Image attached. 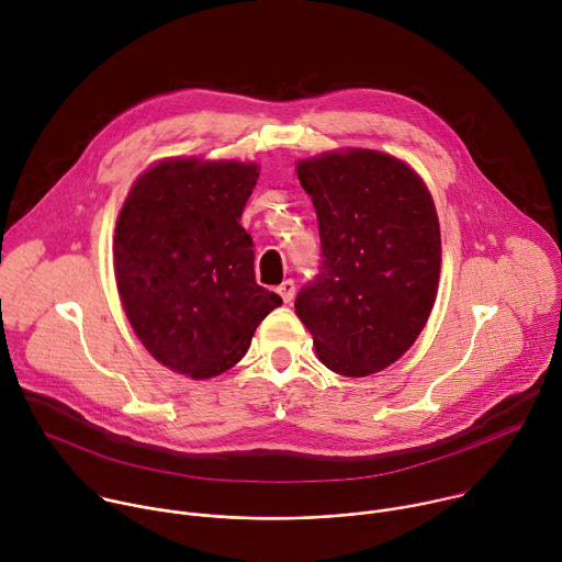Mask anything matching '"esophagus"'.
Listing matches in <instances>:
<instances>
[{
  "mask_svg": "<svg viewBox=\"0 0 562 562\" xmlns=\"http://www.w3.org/2000/svg\"><path fill=\"white\" fill-rule=\"evenodd\" d=\"M278 293H280V297H282L284 302H291L293 295H295V284H293V280H284V282L278 286Z\"/></svg>",
  "mask_w": 562,
  "mask_h": 562,
  "instance_id": "obj_1",
  "label": "esophagus"
}]
</instances>
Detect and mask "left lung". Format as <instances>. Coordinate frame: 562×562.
Returning a JSON list of instances; mask_svg holds the SVG:
<instances>
[{
	"instance_id": "left-lung-1",
	"label": "left lung",
	"mask_w": 562,
	"mask_h": 562,
	"mask_svg": "<svg viewBox=\"0 0 562 562\" xmlns=\"http://www.w3.org/2000/svg\"><path fill=\"white\" fill-rule=\"evenodd\" d=\"M323 239V273L295 313L327 369L364 378L403 358L431 315L440 222L425 180L395 155L336 148L297 159Z\"/></svg>"
}]
</instances>
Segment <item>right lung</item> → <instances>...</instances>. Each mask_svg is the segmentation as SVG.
I'll use <instances>...</instances> for the list:
<instances>
[{
  "mask_svg": "<svg viewBox=\"0 0 562 562\" xmlns=\"http://www.w3.org/2000/svg\"><path fill=\"white\" fill-rule=\"evenodd\" d=\"M256 162L165 157L128 189L113 269L128 323L167 369L209 380L243 360L282 297L256 282L254 239L239 224Z\"/></svg>",
  "mask_w": 562,
  "mask_h": 562,
  "instance_id": "right-lung-1",
  "label": "right lung"
}]
</instances>
